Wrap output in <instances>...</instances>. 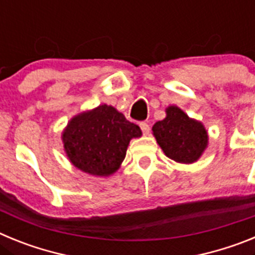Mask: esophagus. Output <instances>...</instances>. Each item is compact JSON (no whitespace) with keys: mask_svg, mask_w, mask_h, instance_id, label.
<instances>
[{"mask_svg":"<svg viewBox=\"0 0 255 255\" xmlns=\"http://www.w3.org/2000/svg\"><path fill=\"white\" fill-rule=\"evenodd\" d=\"M140 129H141V131H143V134L144 135H148L149 134V125H148L147 123H140Z\"/></svg>","mask_w":255,"mask_h":255,"instance_id":"34e87169","label":"esophagus"}]
</instances>
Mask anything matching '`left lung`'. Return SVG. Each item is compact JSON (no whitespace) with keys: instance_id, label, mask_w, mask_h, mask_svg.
Returning <instances> with one entry per match:
<instances>
[{"instance_id":"obj_1","label":"left lung","mask_w":255,"mask_h":255,"mask_svg":"<svg viewBox=\"0 0 255 255\" xmlns=\"http://www.w3.org/2000/svg\"><path fill=\"white\" fill-rule=\"evenodd\" d=\"M152 131L164 154L179 163H194L208 147L203 124L190 119L177 106L166 108V117L153 125Z\"/></svg>"}]
</instances>
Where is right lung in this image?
Returning a JSON list of instances; mask_svg holds the SVG:
<instances>
[{
	"label": "right lung",
	"instance_id": "obj_1",
	"mask_svg": "<svg viewBox=\"0 0 255 255\" xmlns=\"http://www.w3.org/2000/svg\"><path fill=\"white\" fill-rule=\"evenodd\" d=\"M141 130L115 107H98L74 116L67 123L61 139L70 162L93 176L107 177L120 168L132 138Z\"/></svg>",
	"mask_w": 255,
	"mask_h": 255
}]
</instances>
